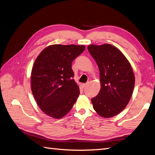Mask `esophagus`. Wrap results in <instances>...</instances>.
<instances>
[{
    "label": "esophagus",
    "instance_id": "1",
    "mask_svg": "<svg viewBox=\"0 0 155 155\" xmlns=\"http://www.w3.org/2000/svg\"><path fill=\"white\" fill-rule=\"evenodd\" d=\"M87 85H88V83H84V84H83V87H86L87 86Z\"/></svg>",
    "mask_w": 155,
    "mask_h": 155
}]
</instances>
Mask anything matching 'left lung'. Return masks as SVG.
I'll use <instances>...</instances> for the list:
<instances>
[{
  "label": "left lung",
  "instance_id": "obj_1",
  "mask_svg": "<svg viewBox=\"0 0 155 155\" xmlns=\"http://www.w3.org/2000/svg\"><path fill=\"white\" fill-rule=\"evenodd\" d=\"M88 50L100 70L101 88L91 100L94 109L104 118L118 115L133 92L135 78L131 65L122 52L111 45H91Z\"/></svg>",
  "mask_w": 155,
  "mask_h": 155
}]
</instances>
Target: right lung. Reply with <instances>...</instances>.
Wrapping results in <instances>:
<instances>
[{
	"label": "right lung",
	"mask_w": 155,
	"mask_h": 155,
	"mask_svg": "<svg viewBox=\"0 0 155 155\" xmlns=\"http://www.w3.org/2000/svg\"><path fill=\"white\" fill-rule=\"evenodd\" d=\"M84 45H53L36 58L31 70V88L44 113L61 118L71 110L79 95L73 79L72 63L85 50Z\"/></svg>",
	"instance_id": "right-lung-1"
}]
</instances>
